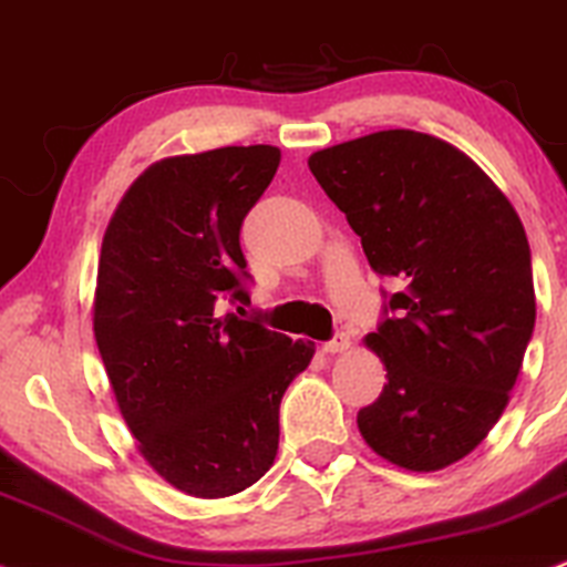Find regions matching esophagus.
<instances>
[{
  "instance_id": "obj_1",
  "label": "esophagus",
  "mask_w": 567,
  "mask_h": 567,
  "mask_svg": "<svg viewBox=\"0 0 567 567\" xmlns=\"http://www.w3.org/2000/svg\"><path fill=\"white\" fill-rule=\"evenodd\" d=\"M344 350H350V337L344 334V331H339V334L331 337L329 342H323V352H331V355H334V352H344Z\"/></svg>"
}]
</instances>
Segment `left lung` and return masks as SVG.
Segmentation results:
<instances>
[{
    "label": "left lung",
    "instance_id": "1",
    "mask_svg": "<svg viewBox=\"0 0 567 567\" xmlns=\"http://www.w3.org/2000/svg\"><path fill=\"white\" fill-rule=\"evenodd\" d=\"M361 236L371 270L395 278L365 344L388 384L358 411L379 456L435 472L475 451L509 403L534 337L530 246L494 179L441 137L384 130L308 158Z\"/></svg>",
    "mask_w": 567,
    "mask_h": 567
}]
</instances>
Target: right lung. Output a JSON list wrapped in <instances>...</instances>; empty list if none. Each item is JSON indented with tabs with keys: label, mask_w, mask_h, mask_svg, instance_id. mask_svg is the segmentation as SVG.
I'll use <instances>...</instances> for the list:
<instances>
[{
	"label": "right lung",
	"mask_w": 567,
	"mask_h": 567,
	"mask_svg": "<svg viewBox=\"0 0 567 567\" xmlns=\"http://www.w3.org/2000/svg\"><path fill=\"white\" fill-rule=\"evenodd\" d=\"M281 151L228 145L140 175L103 236L92 323L140 454L198 498L249 488L278 454V409L316 344L291 342L219 299L249 302L241 223Z\"/></svg>",
	"instance_id": "right-lung-1"
}]
</instances>
